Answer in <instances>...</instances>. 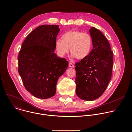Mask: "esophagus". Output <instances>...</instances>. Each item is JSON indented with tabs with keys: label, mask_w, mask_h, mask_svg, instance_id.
Wrapping results in <instances>:
<instances>
[{
	"label": "esophagus",
	"mask_w": 132,
	"mask_h": 132,
	"mask_svg": "<svg viewBox=\"0 0 132 132\" xmlns=\"http://www.w3.org/2000/svg\"><path fill=\"white\" fill-rule=\"evenodd\" d=\"M69 66L71 68H73L74 67V64L71 63H69Z\"/></svg>",
	"instance_id": "1"
}]
</instances>
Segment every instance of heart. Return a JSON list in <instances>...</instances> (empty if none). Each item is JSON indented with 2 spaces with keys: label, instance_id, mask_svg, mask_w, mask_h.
Wrapping results in <instances>:
<instances>
[{
  "label": "heart",
  "instance_id": "obj_1",
  "mask_svg": "<svg viewBox=\"0 0 132 132\" xmlns=\"http://www.w3.org/2000/svg\"><path fill=\"white\" fill-rule=\"evenodd\" d=\"M62 40L57 39L55 42V48L57 55L63 57L70 51L72 57L83 60L89 55L92 47V38L86 32L71 30L65 32Z\"/></svg>",
  "mask_w": 132,
  "mask_h": 132
}]
</instances>
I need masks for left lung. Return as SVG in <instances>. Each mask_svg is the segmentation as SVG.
<instances>
[{"label":"left lung","mask_w":132,"mask_h":132,"mask_svg":"<svg viewBox=\"0 0 132 132\" xmlns=\"http://www.w3.org/2000/svg\"><path fill=\"white\" fill-rule=\"evenodd\" d=\"M93 49L86 58L76 63V93L81 99L92 101L105 92L112 75L113 53L107 39L98 29L89 30Z\"/></svg>","instance_id":"obj_1"}]
</instances>
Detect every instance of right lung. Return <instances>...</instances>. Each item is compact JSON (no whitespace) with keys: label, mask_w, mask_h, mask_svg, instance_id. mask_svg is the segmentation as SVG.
<instances>
[{"label":"right lung","mask_w":132,"mask_h":132,"mask_svg":"<svg viewBox=\"0 0 132 132\" xmlns=\"http://www.w3.org/2000/svg\"><path fill=\"white\" fill-rule=\"evenodd\" d=\"M60 30L57 25L37 27L27 36L20 51L19 75L27 91L37 98L53 96L57 80L68 67V61L54 53Z\"/></svg>","instance_id":"obj_1"}]
</instances>
